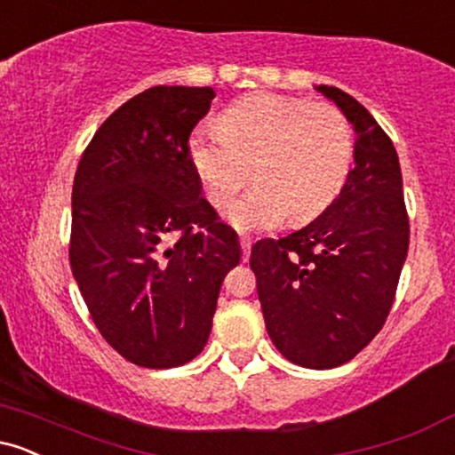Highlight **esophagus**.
<instances>
[{
    "instance_id": "34e87169",
    "label": "esophagus",
    "mask_w": 455,
    "mask_h": 455,
    "mask_svg": "<svg viewBox=\"0 0 455 455\" xmlns=\"http://www.w3.org/2000/svg\"><path fill=\"white\" fill-rule=\"evenodd\" d=\"M239 245H242V259L248 260L250 259V248H252V242H250V239L242 237V239H239Z\"/></svg>"
}]
</instances>
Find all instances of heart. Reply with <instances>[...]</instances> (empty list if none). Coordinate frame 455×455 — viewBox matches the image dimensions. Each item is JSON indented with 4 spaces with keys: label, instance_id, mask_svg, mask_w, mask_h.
I'll return each instance as SVG.
<instances>
[{
    "label": "heart",
    "instance_id": "obj_1",
    "mask_svg": "<svg viewBox=\"0 0 455 455\" xmlns=\"http://www.w3.org/2000/svg\"><path fill=\"white\" fill-rule=\"evenodd\" d=\"M216 126L190 134L188 158L216 210L242 192L252 169L257 188L227 213L237 231L315 220L351 171L355 130L333 104L257 92L224 108Z\"/></svg>",
    "mask_w": 455,
    "mask_h": 455
}]
</instances>
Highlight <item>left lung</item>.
I'll return each mask as SVG.
<instances>
[{"instance_id":"8db88e82","label":"left lung","mask_w":455,"mask_h":455,"mask_svg":"<svg viewBox=\"0 0 455 455\" xmlns=\"http://www.w3.org/2000/svg\"><path fill=\"white\" fill-rule=\"evenodd\" d=\"M355 130V166L307 227L252 245L250 267L271 342L312 370L342 365L385 325L409 252V216L394 143L353 96L318 85Z\"/></svg>"}]
</instances>
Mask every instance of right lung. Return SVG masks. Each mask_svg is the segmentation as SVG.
Instances as JSON below:
<instances>
[{
  "label": "right lung",
  "mask_w": 455,
  "mask_h": 455,
  "mask_svg": "<svg viewBox=\"0 0 455 455\" xmlns=\"http://www.w3.org/2000/svg\"><path fill=\"white\" fill-rule=\"evenodd\" d=\"M212 87L158 85L93 134L72 186L70 267L102 338L128 362L175 368L207 344L224 275L242 259L188 158Z\"/></svg>",
  "instance_id": "obj_1"
}]
</instances>
